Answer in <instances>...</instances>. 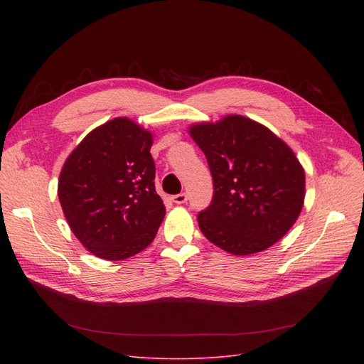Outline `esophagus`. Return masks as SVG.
<instances>
[{"label": "esophagus", "mask_w": 364, "mask_h": 364, "mask_svg": "<svg viewBox=\"0 0 364 364\" xmlns=\"http://www.w3.org/2000/svg\"><path fill=\"white\" fill-rule=\"evenodd\" d=\"M171 200H173L174 203H178V205H182V203H185L186 200H188V196H186L185 193H181V194H176V196H173V197H171Z\"/></svg>", "instance_id": "1"}]
</instances>
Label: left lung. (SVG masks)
Returning a JSON list of instances; mask_svg holds the SVG:
<instances>
[{
	"label": "left lung",
	"instance_id": "left-lung-1",
	"mask_svg": "<svg viewBox=\"0 0 364 364\" xmlns=\"http://www.w3.org/2000/svg\"><path fill=\"white\" fill-rule=\"evenodd\" d=\"M205 153L214 196L197 215L202 234L232 255H253L279 241L299 217L305 171L285 141L243 115L191 124Z\"/></svg>",
	"mask_w": 364,
	"mask_h": 364
}]
</instances>
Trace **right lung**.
I'll return each mask as SVG.
<instances>
[{
    "label": "right lung",
    "instance_id": "right-lung-1",
    "mask_svg": "<svg viewBox=\"0 0 364 364\" xmlns=\"http://www.w3.org/2000/svg\"><path fill=\"white\" fill-rule=\"evenodd\" d=\"M153 134L127 117L91 130L65 161L58 196L86 250L121 261L144 250L165 215L155 190Z\"/></svg>",
    "mask_w": 364,
    "mask_h": 364
}]
</instances>
